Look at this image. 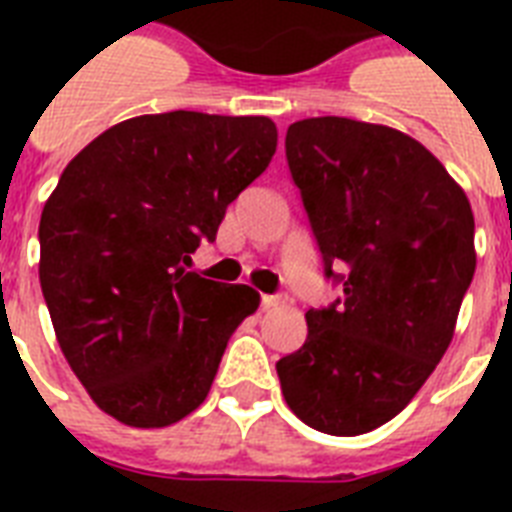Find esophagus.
<instances>
[{
    "label": "esophagus",
    "mask_w": 512,
    "mask_h": 512,
    "mask_svg": "<svg viewBox=\"0 0 512 512\" xmlns=\"http://www.w3.org/2000/svg\"><path fill=\"white\" fill-rule=\"evenodd\" d=\"M281 303H287V295H260V305L263 308H273V305H281Z\"/></svg>",
    "instance_id": "obj_1"
}]
</instances>
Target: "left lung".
<instances>
[{
  "label": "left lung",
  "instance_id": "obj_1",
  "mask_svg": "<svg viewBox=\"0 0 512 512\" xmlns=\"http://www.w3.org/2000/svg\"><path fill=\"white\" fill-rule=\"evenodd\" d=\"M287 164L335 303L276 361L289 409L329 436L393 420L449 348L476 273L473 212L409 135L345 116L289 124Z\"/></svg>",
  "mask_w": 512,
  "mask_h": 512
}]
</instances>
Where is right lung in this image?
<instances>
[{
  "instance_id": "1",
  "label": "right lung",
  "mask_w": 512,
  "mask_h": 512,
  "mask_svg": "<svg viewBox=\"0 0 512 512\" xmlns=\"http://www.w3.org/2000/svg\"><path fill=\"white\" fill-rule=\"evenodd\" d=\"M276 154L268 116H135L68 162L39 223V281L60 350L92 401L164 428L207 398L260 295L188 271Z\"/></svg>"
}]
</instances>
